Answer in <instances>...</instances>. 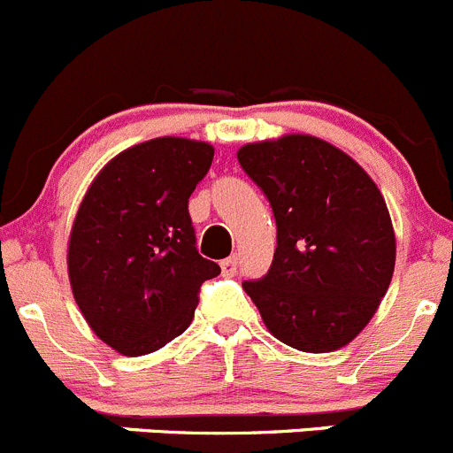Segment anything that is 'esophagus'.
Here are the masks:
<instances>
[{
    "label": "esophagus",
    "instance_id": "esophagus-1",
    "mask_svg": "<svg viewBox=\"0 0 453 453\" xmlns=\"http://www.w3.org/2000/svg\"><path fill=\"white\" fill-rule=\"evenodd\" d=\"M220 268H222V273H225L226 277L235 275V273H237V255H231V257L222 259Z\"/></svg>",
    "mask_w": 453,
    "mask_h": 453
}]
</instances>
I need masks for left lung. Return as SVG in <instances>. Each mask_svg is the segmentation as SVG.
<instances>
[{
  "label": "left lung",
  "mask_w": 453,
  "mask_h": 453,
  "mask_svg": "<svg viewBox=\"0 0 453 453\" xmlns=\"http://www.w3.org/2000/svg\"><path fill=\"white\" fill-rule=\"evenodd\" d=\"M237 160L277 225L271 268L242 284L266 328L303 352L350 343L377 312L396 259L377 185L342 150L303 134L250 142Z\"/></svg>",
  "instance_id": "obj_1"
}]
</instances>
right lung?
Here are the masks:
<instances>
[{
	"label": "right lung",
	"mask_w": 453,
	"mask_h": 453,
	"mask_svg": "<svg viewBox=\"0 0 453 453\" xmlns=\"http://www.w3.org/2000/svg\"><path fill=\"white\" fill-rule=\"evenodd\" d=\"M211 160L209 142L154 138L111 158L81 203L70 284L89 328L120 355H150L185 333L200 286L220 275L189 218Z\"/></svg>",
	"instance_id": "obj_1"
}]
</instances>
